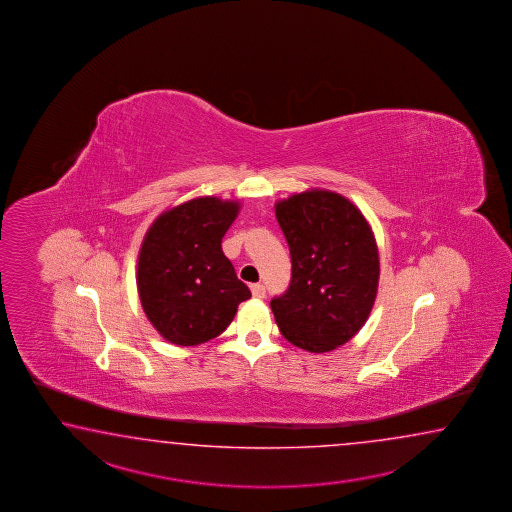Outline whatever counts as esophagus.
Instances as JSON below:
<instances>
[{"label": "esophagus", "instance_id": "34e87169", "mask_svg": "<svg viewBox=\"0 0 512 512\" xmlns=\"http://www.w3.org/2000/svg\"><path fill=\"white\" fill-rule=\"evenodd\" d=\"M251 293L252 296H254V298H258V300H261V298H265V287H263L261 283H252Z\"/></svg>", "mask_w": 512, "mask_h": 512}]
</instances>
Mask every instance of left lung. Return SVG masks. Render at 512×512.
I'll return each mask as SVG.
<instances>
[{
  "mask_svg": "<svg viewBox=\"0 0 512 512\" xmlns=\"http://www.w3.org/2000/svg\"><path fill=\"white\" fill-rule=\"evenodd\" d=\"M293 276L272 298L280 333L296 348L327 353L355 337L379 289V251L368 219L348 197L309 188L274 205Z\"/></svg>",
  "mask_w": 512,
  "mask_h": 512,
  "instance_id": "obj_1",
  "label": "left lung"
}]
</instances>
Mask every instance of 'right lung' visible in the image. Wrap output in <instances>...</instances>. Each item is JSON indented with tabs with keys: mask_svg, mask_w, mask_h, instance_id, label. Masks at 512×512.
<instances>
[{
	"mask_svg": "<svg viewBox=\"0 0 512 512\" xmlns=\"http://www.w3.org/2000/svg\"><path fill=\"white\" fill-rule=\"evenodd\" d=\"M240 201L194 197L159 214L137 258V291L144 315L175 346L219 337L251 291L238 280L221 240Z\"/></svg>",
	"mask_w": 512,
	"mask_h": 512,
	"instance_id": "obj_1",
	"label": "right lung"
}]
</instances>
